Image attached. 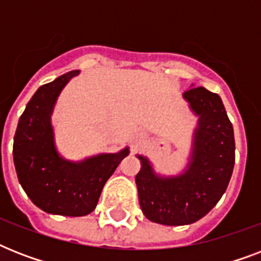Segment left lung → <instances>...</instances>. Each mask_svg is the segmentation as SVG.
Returning <instances> with one entry per match:
<instances>
[{
	"label": "left lung",
	"instance_id": "obj_1",
	"mask_svg": "<svg viewBox=\"0 0 261 261\" xmlns=\"http://www.w3.org/2000/svg\"><path fill=\"white\" fill-rule=\"evenodd\" d=\"M182 97L199 116L186 171L171 177L159 176L150 161L138 155L141 171L135 177L145 217L168 226L203 218L225 194L236 159L233 126L218 94L198 87L184 92Z\"/></svg>",
	"mask_w": 261,
	"mask_h": 261
}]
</instances>
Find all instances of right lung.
<instances>
[{
  "mask_svg": "<svg viewBox=\"0 0 261 261\" xmlns=\"http://www.w3.org/2000/svg\"><path fill=\"white\" fill-rule=\"evenodd\" d=\"M80 70L69 71L42 85L18 120L13 161L18 181L34 204L48 214L83 217L96 208L102 187L124 157L106 153L80 163L62 159L55 149L51 114L61 90Z\"/></svg>",
  "mask_w": 261,
  "mask_h": 261,
  "instance_id": "1",
  "label": "right lung"
}]
</instances>
